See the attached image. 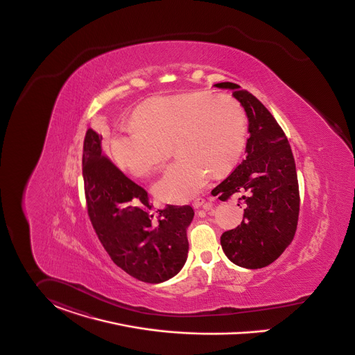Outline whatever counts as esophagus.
Returning <instances> with one entry per match:
<instances>
[{
  "instance_id": "34e87169",
  "label": "esophagus",
  "mask_w": 355,
  "mask_h": 355,
  "mask_svg": "<svg viewBox=\"0 0 355 355\" xmlns=\"http://www.w3.org/2000/svg\"><path fill=\"white\" fill-rule=\"evenodd\" d=\"M206 205V199L205 198H196V199H193V202H192V206L195 207V209H200L202 206H205Z\"/></svg>"
}]
</instances>
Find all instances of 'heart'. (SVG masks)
I'll list each match as a JSON object with an SVG mask.
<instances>
[{"label":"heart","mask_w":355,"mask_h":355,"mask_svg":"<svg viewBox=\"0 0 355 355\" xmlns=\"http://www.w3.org/2000/svg\"><path fill=\"white\" fill-rule=\"evenodd\" d=\"M136 122L119 128L112 150L119 166L145 176L160 166L175 142L179 157L156 180L166 202H187L205 189L214 171L233 166L243 152L248 117L229 94L187 92L157 95L141 103Z\"/></svg>","instance_id":"b5f03b06"}]
</instances>
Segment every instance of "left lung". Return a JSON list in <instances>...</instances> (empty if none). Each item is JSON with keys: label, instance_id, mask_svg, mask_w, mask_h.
<instances>
[{"label": "left lung", "instance_id": "obj_1", "mask_svg": "<svg viewBox=\"0 0 355 355\" xmlns=\"http://www.w3.org/2000/svg\"><path fill=\"white\" fill-rule=\"evenodd\" d=\"M214 86L233 92L250 135L246 157L211 191L223 202L241 195L245 205L241 225L225 232L220 245L238 266L259 269L277 260L296 233L300 195L295 159L283 129L254 95L232 82Z\"/></svg>", "mask_w": 355, "mask_h": 355}]
</instances>
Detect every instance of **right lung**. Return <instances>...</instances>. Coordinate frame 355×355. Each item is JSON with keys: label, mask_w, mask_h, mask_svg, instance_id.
<instances>
[{"label": "right lung", "mask_w": 355, "mask_h": 355, "mask_svg": "<svg viewBox=\"0 0 355 355\" xmlns=\"http://www.w3.org/2000/svg\"><path fill=\"white\" fill-rule=\"evenodd\" d=\"M102 136L87 129L83 142V182L95 233L113 262L144 283L169 280L184 266L189 253L191 206H172L152 214L148 192L102 155Z\"/></svg>", "instance_id": "obj_1"}]
</instances>
